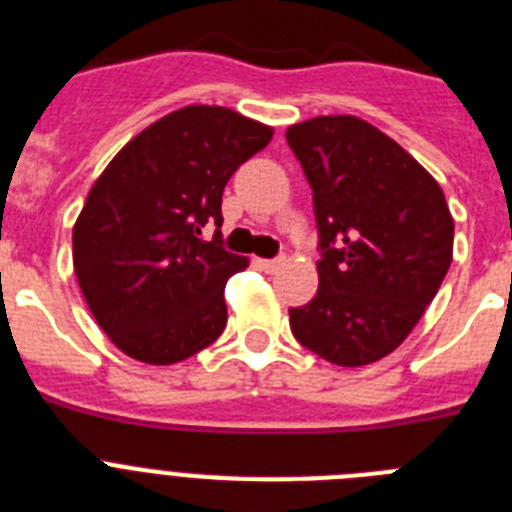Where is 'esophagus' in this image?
Here are the masks:
<instances>
[{
	"mask_svg": "<svg viewBox=\"0 0 512 512\" xmlns=\"http://www.w3.org/2000/svg\"><path fill=\"white\" fill-rule=\"evenodd\" d=\"M259 264H261V269L269 271L271 274V271H277L279 266L284 264V256H279V259H264V261H259Z\"/></svg>",
	"mask_w": 512,
	"mask_h": 512,
	"instance_id": "34e87169",
	"label": "esophagus"
}]
</instances>
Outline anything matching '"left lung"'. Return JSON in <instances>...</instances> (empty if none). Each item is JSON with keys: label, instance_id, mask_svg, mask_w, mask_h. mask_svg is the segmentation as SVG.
<instances>
[{"label": "left lung", "instance_id": "obj_1", "mask_svg": "<svg viewBox=\"0 0 512 512\" xmlns=\"http://www.w3.org/2000/svg\"><path fill=\"white\" fill-rule=\"evenodd\" d=\"M312 187L318 295L289 310L297 341L338 366L392 354L451 266L454 220L441 187L390 135L351 115L287 130Z\"/></svg>", "mask_w": 512, "mask_h": 512}]
</instances>
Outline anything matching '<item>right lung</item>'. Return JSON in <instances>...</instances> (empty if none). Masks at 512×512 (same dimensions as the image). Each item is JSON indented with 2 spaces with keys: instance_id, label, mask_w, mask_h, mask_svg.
<instances>
[{
  "instance_id": "add662e5",
  "label": "right lung",
  "mask_w": 512,
  "mask_h": 512,
  "mask_svg": "<svg viewBox=\"0 0 512 512\" xmlns=\"http://www.w3.org/2000/svg\"><path fill=\"white\" fill-rule=\"evenodd\" d=\"M274 130L192 104L135 135L102 171L74 225V271L99 328L130 359L176 364L228 323L225 282L248 259L225 251L223 189Z\"/></svg>"
}]
</instances>
